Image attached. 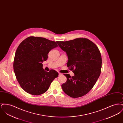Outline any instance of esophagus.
I'll return each instance as SVG.
<instances>
[{"instance_id":"34e87169","label":"esophagus","mask_w":123,"mask_h":123,"mask_svg":"<svg viewBox=\"0 0 123 123\" xmlns=\"http://www.w3.org/2000/svg\"><path fill=\"white\" fill-rule=\"evenodd\" d=\"M61 75H62V74H61V73H59V76H61Z\"/></svg>"}]
</instances>
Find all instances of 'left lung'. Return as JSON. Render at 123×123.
<instances>
[{"label":"left lung","mask_w":123,"mask_h":123,"mask_svg":"<svg viewBox=\"0 0 123 123\" xmlns=\"http://www.w3.org/2000/svg\"><path fill=\"white\" fill-rule=\"evenodd\" d=\"M66 53L67 66L74 76L67 74L66 82L61 86L64 93L72 98L82 97L94 87L101 72L102 59L99 50L93 42L86 38L56 42Z\"/></svg>","instance_id":"1"}]
</instances>
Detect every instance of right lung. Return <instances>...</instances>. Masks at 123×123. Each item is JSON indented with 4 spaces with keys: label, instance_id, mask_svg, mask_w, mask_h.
Returning <instances> with one entry per match:
<instances>
[{
    "label": "right lung",
    "instance_id": "right-lung-1",
    "mask_svg": "<svg viewBox=\"0 0 123 123\" xmlns=\"http://www.w3.org/2000/svg\"><path fill=\"white\" fill-rule=\"evenodd\" d=\"M57 47L55 41L34 36L28 37L19 45L13 69L20 85L27 93L35 95L44 93L58 76L55 70H44L42 64L49 52Z\"/></svg>",
    "mask_w": 123,
    "mask_h": 123
}]
</instances>
